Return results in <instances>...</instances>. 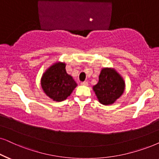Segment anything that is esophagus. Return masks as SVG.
Listing matches in <instances>:
<instances>
[{
    "instance_id": "1",
    "label": "esophagus",
    "mask_w": 159,
    "mask_h": 159,
    "mask_svg": "<svg viewBox=\"0 0 159 159\" xmlns=\"http://www.w3.org/2000/svg\"><path fill=\"white\" fill-rule=\"evenodd\" d=\"M81 84H82V85H88V82H86V81H84V82H81Z\"/></svg>"
}]
</instances>
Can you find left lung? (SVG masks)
I'll return each instance as SVG.
<instances>
[{"mask_svg": "<svg viewBox=\"0 0 159 159\" xmlns=\"http://www.w3.org/2000/svg\"><path fill=\"white\" fill-rule=\"evenodd\" d=\"M93 89L101 104H112L124 92L125 82L114 69L104 68L101 71L98 82Z\"/></svg>", "mask_w": 159, "mask_h": 159, "instance_id": "8db88e82", "label": "left lung"}]
</instances>
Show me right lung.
<instances>
[{
  "instance_id": "right-lung-1",
  "label": "right lung",
  "mask_w": 159,
  "mask_h": 159,
  "mask_svg": "<svg viewBox=\"0 0 159 159\" xmlns=\"http://www.w3.org/2000/svg\"><path fill=\"white\" fill-rule=\"evenodd\" d=\"M41 85L47 96L55 102H62L71 95L77 84L66 73V63L57 62L43 74Z\"/></svg>"
}]
</instances>
